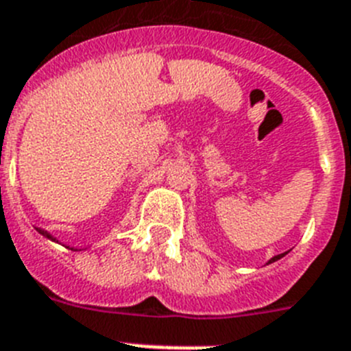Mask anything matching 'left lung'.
Returning a JSON list of instances; mask_svg holds the SVG:
<instances>
[{
	"label": "left lung",
	"instance_id": "obj_1",
	"mask_svg": "<svg viewBox=\"0 0 351 351\" xmlns=\"http://www.w3.org/2000/svg\"><path fill=\"white\" fill-rule=\"evenodd\" d=\"M286 254H287V252H284V254H278V256H274V257H271V259H269V261H268V265H269V263H275V261H278V259H280V257H284V256H286Z\"/></svg>",
	"mask_w": 351,
	"mask_h": 351
}]
</instances>
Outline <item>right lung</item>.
<instances>
[{
	"mask_svg": "<svg viewBox=\"0 0 351 351\" xmlns=\"http://www.w3.org/2000/svg\"><path fill=\"white\" fill-rule=\"evenodd\" d=\"M37 230H38V232H40L42 236H46L47 239H51V241H56V238H53V236H51L49 232H47V230H44V229H38V227H37Z\"/></svg>",
	"mask_w": 351,
	"mask_h": 351,
	"instance_id": "1",
	"label": "right lung"
}]
</instances>
